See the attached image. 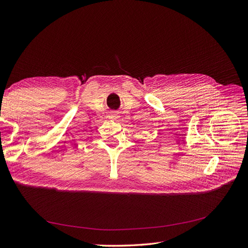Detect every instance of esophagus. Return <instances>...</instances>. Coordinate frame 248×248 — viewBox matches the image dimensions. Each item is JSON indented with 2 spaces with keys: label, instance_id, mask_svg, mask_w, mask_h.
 Wrapping results in <instances>:
<instances>
[{
  "label": "esophagus",
  "instance_id": "obj_1",
  "mask_svg": "<svg viewBox=\"0 0 248 248\" xmlns=\"http://www.w3.org/2000/svg\"><path fill=\"white\" fill-rule=\"evenodd\" d=\"M111 119H116V118H118V115H116V114H112V115H110L109 116Z\"/></svg>",
  "mask_w": 248,
  "mask_h": 248
}]
</instances>
